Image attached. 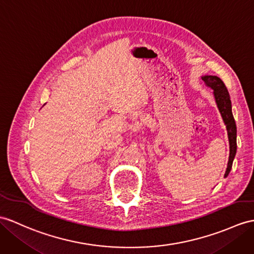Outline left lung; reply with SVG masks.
Here are the masks:
<instances>
[{"instance_id": "8db88e82", "label": "left lung", "mask_w": 254, "mask_h": 254, "mask_svg": "<svg viewBox=\"0 0 254 254\" xmlns=\"http://www.w3.org/2000/svg\"><path fill=\"white\" fill-rule=\"evenodd\" d=\"M202 80L205 82L207 87L213 89L216 104H218L220 113L222 117H223V121L225 123L226 129H227L228 141H230V158H228L227 169L224 176L226 178L232 169L233 160L235 158V155H236V150H237V142H236L237 129H236V124H235V120L232 113L231 98L225 84L222 82V79L220 77L213 76V75H206L202 77Z\"/></svg>"}]
</instances>
